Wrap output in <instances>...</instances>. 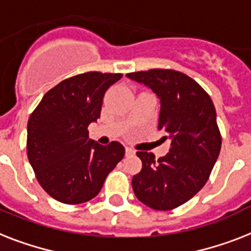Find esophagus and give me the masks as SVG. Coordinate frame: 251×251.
<instances>
[{"mask_svg": "<svg viewBox=\"0 0 251 251\" xmlns=\"http://www.w3.org/2000/svg\"><path fill=\"white\" fill-rule=\"evenodd\" d=\"M125 151H126V156H131V154L135 153V151L132 150V148H130V147H126Z\"/></svg>", "mask_w": 251, "mask_h": 251, "instance_id": "obj_1", "label": "esophagus"}]
</instances>
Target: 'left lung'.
<instances>
[{"label": "left lung", "mask_w": 251, "mask_h": 251, "mask_svg": "<svg viewBox=\"0 0 251 251\" xmlns=\"http://www.w3.org/2000/svg\"><path fill=\"white\" fill-rule=\"evenodd\" d=\"M160 99L158 130L170 139L169 153L136 152L142 170L132 176L140 202L154 210H172L192 199L209 179L222 147L217 112L206 91L182 72L150 69L127 73Z\"/></svg>", "instance_id": "8db88e82"}]
</instances>
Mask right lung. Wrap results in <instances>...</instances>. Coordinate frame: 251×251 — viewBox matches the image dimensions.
<instances>
[{
    "label": "right lung",
    "mask_w": 251,
    "mask_h": 251,
    "mask_svg": "<svg viewBox=\"0 0 251 251\" xmlns=\"http://www.w3.org/2000/svg\"><path fill=\"white\" fill-rule=\"evenodd\" d=\"M121 73L87 72L45 94L26 127V153L41 187L59 202L76 205L100 192L125 156L119 142L101 146L87 126L100 117L103 97Z\"/></svg>",
    "instance_id": "add662e5"
}]
</instances>
